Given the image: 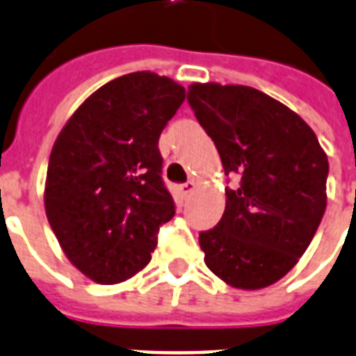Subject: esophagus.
I'll use <instances>...</instances> for the list:
<instances>
[{"label":"esophagus","mask_w":356,"mask_h":356,"mask_svg":"<svg viewBox=\"0 0 356 356\" xmlns=\"http://www.w3.org/2000/svg\"><path fill=\"white\" fill-rule=\"evenodd\" d=\"M193 190H195V183H193V181H186V183L181 184V192H183V195H190Z\"/></svg>","instance_id":"1"}]
</instances>
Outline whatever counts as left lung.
<instances>
[{
	"instance_id": "8db88e82",
	"label": "left lung",
	"mask_w": 356,
	"mask_h": 356,
	"mask_svg": "<svg viewBox=\"0 0 356 356\" xmlns=\"http://www.w3.org/2000/svg\"><path fill=\"white\" fill-rule=\"evenodd\" d=\"M188 104L219 152L223 218L199 232L204 263L236 289L278 282L307 250L325 212L327 155L294 111L247 86L192 83Z\"/></svg>"
}]
</instances>
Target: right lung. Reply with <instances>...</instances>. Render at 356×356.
Listing matches in <instances>:
<instances>
[{
  "instance_id": "right-lung-1",
  "label": "right lung",
  "mask_w": 356,
  "mask_h": 356,
  "mask_svg": "<svg viewBox=\"0 0 356 356\" xmlns=\"http://www.w3.org/2000/svg\"><path fill=\"white\" fill-rule=\"evenodd\" d=\"M183 100L170 78L124 74L95 91L58 135L45 212L65 256L97 283L138 273L175 213L159 137Z\"/></svg>"
}]
</instances>
